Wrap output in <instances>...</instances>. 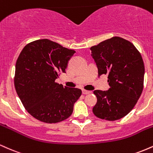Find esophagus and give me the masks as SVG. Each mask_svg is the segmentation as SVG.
I'll return each instance as SVG.
<instances>
[{
  "mask_svg": "<svg viewBox=\"0 0 153 153\" xmlns=\"http://www.w3.org/2000/svg\"><path fill=\"white\" fill-rule=\"evenodd\" d=\"M82 94L87 95V94H91V91H86V90H82Z\"/></svg>",
  "mask_w": 153,
  "mask_h": 153,
  "instance_id": "1",
  "label": "esophagus"
}]
</instances>
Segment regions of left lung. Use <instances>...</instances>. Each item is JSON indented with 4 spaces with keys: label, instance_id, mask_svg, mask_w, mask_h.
I'll use <instances>...</instances> for the list:
<instances>
[{
    "label": "left lung",
    "instance_id": "1",
    "mask_svg": "<svg viewBox=\"0 0 153 153\" xmlns=\"http://www.w3.org/2000/svg\"><path fill=\"white\" fill-rule=\"evenodd\" d=\"M91 56L99 77L108 76L110 88L96 90L97 98L93 112L100 119L118 120L134 108L143 90L145 66L142 56L132 43L114 36L91 47Z\"/></svg>",
    "mask_w": 153,
    "mask_h": 153
}]
</instances>
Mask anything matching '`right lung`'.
<instances>
[{
    "label": "right lung",
    "mask_w": 153,
    "mask_h": 153,
    "mask_svg": "<svg viewBox=\"0 0 153 153\" xmlns=\"http://www.w3.org/2000/svg\"><path fill=\"white\" fill-rule=\"evenodd\" d=\"M75 51L47 39L24 47L16 63L14 85L24 108L35 119L57 123L68 119L82 91L55 82Z\"/></svg>",
    "instance_id": "right-lung-1"
}]
</instances>
